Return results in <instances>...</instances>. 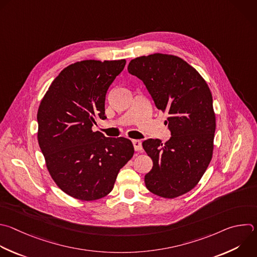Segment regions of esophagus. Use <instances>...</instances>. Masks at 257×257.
Here are the masks:
<instances>
[{
  "instance_id": "obj_1",
  "label": "esophagus",
  "mask_w": 257,
  "mask_h": 257,
  "mask_svg": "<svg viewBox=\"0 0 257 257\" xmlns=\"http://www.w3.org/2000/svg\"><path fill=\"white\" fill-rule=\"evenodd\" d=\"M132 143H133L134 149H135L136 151H141V150H142V142H141V140L134 139V140H132Z\"/></svg>"
}]
</instances>
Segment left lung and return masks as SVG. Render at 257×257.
<instances>
[{
  "label": "left lung",
  "mask_w": 257,
  "mask_h": 257,
  "mask_svg": "<svg viewBox=\"0 0 257 257\" xmlns=\"http://www.w3.org/2000/svg\"><path fill=\"white\" fill-rule=\"evenodd\" d=\"M128 71L143 81L156 108L169 115L164 124L172 137L164 144L142 142L153 161L145 186L162 198L182 196L197 186L212 159L216 118L211 91L193 66L175 55L137 57Z\"/></svg>",
  "instance_id": "8db88e82"
}]
</instances>
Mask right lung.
<instances>
[{"label":"right lung","mask_w":257,"mask_h":257,"mask_svg":"<svg viewBox=\"0 0 257 257\" xmlns=\"http://www.w3.org/2000/svg\"><path fill=\"white\" fill-rule=\"evenodd\" d=\"M125 64V59L70 64L54 78L40 103V149L52 180L72 198L94 201L107 196L134 154L129 139L92 130L97 117L107 119L106 94Z\"/></svg>","instance_id":"1"}]
</instances>
